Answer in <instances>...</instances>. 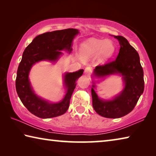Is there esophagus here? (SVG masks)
Wrapping results in <instances>:
<instances>
[{
  "instance_id": "1",
  "label": "esophagus",
  "mask_w": 156,
  "mask_h": 156,
  "mask_svg": "<svg viewBox=\"0 0 156 156\" xmlns=\"http://www.w3.org/2000/svg\"><path fill=\"white\" fill-rule=\"evenodd\" d=\"M91 72V68L90 67H87L85 69H84V73L85 74H90V73Z\"/></svg>"
}]
</instances>
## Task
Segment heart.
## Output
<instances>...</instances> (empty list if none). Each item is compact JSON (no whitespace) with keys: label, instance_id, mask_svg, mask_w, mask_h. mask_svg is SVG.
<instances>
[{"label":"heart","instance_id":"heart-1","mask_svg":"<svg viewBox=\"0 0 156 156\" xmlns=\"http://www.w3.org/2000/svg\"><path fill=\"white\" fill-rule=\"evenodd\" d=\"M115 45L111 40H92L82 44L80 56L82 58H95L99 55L100 62H105L113 56Z\"/></svg>","mask_w":156,"mask_h":156}]
</instances>
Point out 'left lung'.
Here are the masks:
<instances>
[{
    "mask_svg": "<svg viewBox=\"0 0 156 156\" xmlns=\"http://www.w3.org/2000/svg\"><path fill=\"white\" fill-rule=\"evenodd\" d=\"M119 41L120 48L115 60L98 65L94 75L103 78L115 73L122 76L125 87L119 95L111 100L99 98L94 88H91L92 105L96 112L102 117L118 118L130 113L143 93L144 88V72L136 50L129 43L125 37L114 36Z\"/></svg>",
    "mask_w": 156,
    "mask_h": 156,
    "instance_id": "left-lung-1",
    "label": "left lung"
}]
</instances>
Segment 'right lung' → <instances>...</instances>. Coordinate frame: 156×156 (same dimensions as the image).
<instances>
[{
	"label": "right lung",
	"mask_w": 156,
	"mask_h": 156,
	"mask_svg": "<svg viewBox=\"0 0 156 156\" xmlns=\"http://www.w3.org/2000/svg\"><path fill=\"white\" fill-rule=\"evenodd\" d=\"M79 33L76 29H66L46 32L37 36L26 47L23 54L16 79V89L21 102L32 114L41 118H50L61 115L67 112L70 99L76 87V81L83 75V69L73 73H66L64 83L67 94L62 101L50 103L37 96L31 87L29 73L36 62L41 60L56 62L62 53L60 51H72V41Z\"/></svg>",
	"instance_id": "add662e5"
}]
</instances>
